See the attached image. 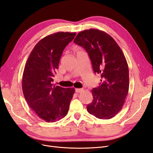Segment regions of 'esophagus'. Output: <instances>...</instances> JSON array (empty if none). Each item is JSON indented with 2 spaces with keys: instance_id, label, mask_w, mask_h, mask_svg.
Listing matches in <instances>:
<instances>
[{
  "instance_id": "34e87169",
  "label": "esophagus",
  "mask_w": 153,
  "mask_h": 153,
  "mask_svg": "<svg viewBox=\"0 0 153 153\" xmlns=\"http://www.w3.org/2000/svg\"><path fill=\"white\" fill-rule=\"evenodd\" d=\"M84 91L83 89H75V92H77V93H79V92H81Z\"/></svg>"
}]
</instances>
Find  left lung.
Here are the masks:
<instances>
[{"label": "left lung", "mask_w": 153, "mask_h": 153, "mask_svg": "<svg viewBox=\"0 0 153 153\" xmlns=\"http://www.w3.org/2000/svg\"><path fill=\"white\" fill-rule=\"evenodd\" d=\"M73 42L87 51L94 72L101 74V83L92 90L93 100L87 106L88 112L101 119L112 118L122 108L129 90L123 52L112 37L98 29L79 32Z\"/></svg>", "instance_id": "1"}]
</instances>
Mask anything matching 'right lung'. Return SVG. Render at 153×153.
Instances as JSON below:
<instances>
[{
    "instance_id": "add662e5",
    "label": "right lung",
    "mask_w": 153,
    "mask_h": 153,
    "mask_svg": "<svg viewBox=\"0 0 153 153\" xmlns=\"http://www.w3.org/2000/svg\"><path fill=\"white\" fill-rule=\"evenodd\" d=\"M75 32H59L41 39L32 49L22 77L24 98L31 109L46 122H55L67 115L74 88L53 85L63 50Z\"/></svg>"
}]
</instances>
